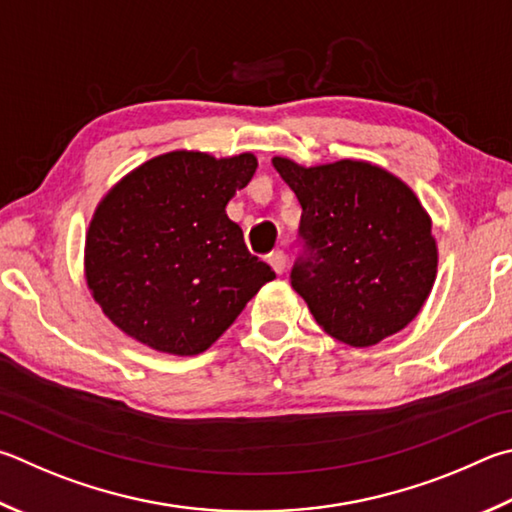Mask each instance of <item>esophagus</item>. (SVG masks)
I'll return each instance as SVG.
<instances>
[{
	"label": "esophagus",
	"instance_id": "esophagus-1",
	"mask_svg": "<svg viewBox=\"0 0 512 512\" xmlns=\"http://www.w3.org/2000/svg\"><path fill=\"white\" fill-rule=\"evenodd\" d=\"M268 264L273 266V271L277 275H282L286 271V255L282 253V250H273V253L268 255Z\"/></svg>",
	"mask_w": 512,
	"mask_h": 512
}]
</instances>
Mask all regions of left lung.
<instances>
[{"instance_id":"obj_1","label":"left lung","mask_w":512,"mask_h":512,"mask_svg":"<svg viewBox=\"0 0 512 512\" xmlns=\"http://www.w3.org/2000/svg\"><path fill=\"white\" fill-rule=\"evenodd\" d=\"M273 167L302 206L306 257L291 286L315 322L351 347H371L410 324L436 280L432 219L414 190L385 167L342 159Z\"/></svg>"}]
</instances>
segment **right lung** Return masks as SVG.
<instances>
[{
    "instance_id": "obj_1",
    "label": "right lung",
    "mask_w": 512,
    "mask_h": 512,
    "mask_svg": "<svg viewBox=\"0 0 512 512\" xmlns=\"http://www.w3.org/2000/svg\"><path fill=\"white\" fill-rule=\"evenodd\" d=\"M255 170L250 152L215 159L174 150L134 167L100 199L85 237V280L125 336L197 356L273 280L226 215Z\"/></svg>"
}]
</instances>
